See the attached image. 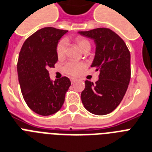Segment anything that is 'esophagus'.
Listing matches in <instances>:
<instances>
[{
    "label": "esophagus",
    "instance_id": "34e87169",
    "mask_svg": "<svg viewBox=\"0 0 152 152\" xmlns=\"http://www.w3.org/2000/svg\"><path fill=\"white\" fill-rule=\"evenodd\" d=\"M76 81H77V79H75V78L71 79V83H74L76 82Z\"/></svg>",
    "mask_w": 152,
    "mask_h": 152
}]
</instances>
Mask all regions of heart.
Listing matches in <instances>:
<instances>
[{
  "label": "heart",
  "instance_id": "heart-1",
  "mask_svg": "<svg viewBox=\"0 0 152 152\" xmlns=\"http://www.w3.org/2000/svg\"><path fill=\"white\" fill-rule=\"evenodd\" d=\"M76 42L83 52L91 49V43L85 38L77 37L76 39ZM66 47H67V42L65 39H62L58 43L56 46V54L58 58L62 59L65 58L66 55ZM85 66H86L85 64L83 62L70 61L64 65L63 70L65 73L69 76H76L82 72L83 70L84 69Z\"/></svg>",
  "mask_w": 152,
  "mask_h": 152
}]
</instances>
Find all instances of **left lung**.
<instances>
[{
    "mask_svg": "<svg viewBox=\"0 0 152 152\" xmlns=\"http://www.w3.org/2000/svg\"><path fill=\"white\" fill-rule=\"evenodd\" d=\"M94 40L95 56L91 67L99 71V79L94 84L85 81L81 93L84 108L92 114L104 115L114 111L125 95L130 80V53L125 42L107 28L79 32Z\"/></svg>",
    "mask_w": 152,
    "mask_h": 152,
    "instance_id": "left-lung-1",
    "label": "left lung"
}]
</instances>
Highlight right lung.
<instances>
[{
  "label": "right lung",
  "mask_w": 152,
  "mask_h": 152,
  "mask_svg": "<svg viewBox=\"0 0 152 152\" xmlns=\"http://www.w3.org/2000/svg\"><path fill=\"white\" fill-rule=\"evenodd\" d=\"M68 30L45 27L24 42L18 56L17 71L21 91L29 108L40 115H50L61 109L69 79L63 76L54 82L48 69L58 61L56 46Z\"/></svg>",
  "instance_id": "right-lung-1"
}]
</instances>
